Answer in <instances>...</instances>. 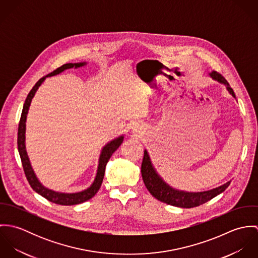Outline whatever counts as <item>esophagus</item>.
Segmentation results:
<instances>
[{
  "mask_svg": "<svg viewBox=\"0 0 258 258\" xmlns=\"http://www.w3.org/2000/svg\"><path fill=\"white\" fill-rule=\"evenodd\" d=\"M132 130H133V132H140V128H139V125H137V124L133 125V127H132Z\"/></svg>",
  "mask_w": 258,
  "mask_h": 258,
  "instance_id": "esophagus-1",
  "label": "esophagus"
}]
</instances>
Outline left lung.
Segmentation results:
<instances>
[{
    "mask_svg": "<svg viewBox=\"0 0 258 258\" xmlns=\"http://www.w3.org/2000/svg\"><path fill=\"white\" fill-rule=\"evenodd\" d=\"M211 76L218 80L219 82L224 83L227 86L228 91L230 94L235 97V94L232 90V88L229 86L228 82L226 79L221 75V74L217 72H213L211 74ZM141 173H142V178L144 181V184L146 185L148 190L150 194L159 200L162 203H165L170 206H175L179 208H184V209H190V208H196L199 207L218 195L221 194L225 188L230 184V182H227L226 184H222L219 187H216L211 190L207 191H201V192H186L183 190H178L170 185L166 184L156 173L155 169L153 168L147 151H144V158L141 166Z\"/></svg>",
    "mask_w": 258,
    "mask_h": 258,
    "instance_id": "8db88e82",
    "label": "left lung"
}]
</instances>
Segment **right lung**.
Instances as JSON below:
<instances>
[{
    "label": "right lung",
    "instance_id": "obj_1",
    "mask_svg": "<svg viewBox=\"0 0 258 258\" xmlns=\"http://www.w3.org/2000/svg\"><path fill=\"white\" fill-rule=\"evenodd\" d=\"M84 64H85V62L66 63V64L61 66L60 68L56 69L55 71H53L52 73L45 75L44 77H41L35 84V86L32 88V90L30 91V93L27 96V99L25 101L23 111H22L20 123H19V129H18V150H19L20 157H21V160H22V165H23V168H24V172H25V175L27 177V180H28L29 184H31V186L33 187V189L35 191H37V194H39L41 197L45 198L47 201H49L53 204H56V205H61V206L78 205V204H81V203H84V202L90 200L91 198H93L95 196V194L98 191V189L100 188L101 184H102L106 164H107L108 160L110 159L112 154L121 145V143L123 142V138H124L123 136H121L119 138H116L115 140L111 141L110 143H108L105 147L102 149V152H101L100 158H99V165H98L95 180H94L93 184H91L90 187H88L87 189H85L83 191H80V192H75V194H61V192H56V191H53L51 189H48L38 182L33 169H32V166H31V163H30L27 151H26V145H25L26 120H27V114H28L29 107L31 105V101H32L38 86L42 83V81L45 79V77L60 74L61 72L66 71L68 69L80 68Z\"/></svg>",
    "mask_w": 258,
    "mask_h": 258
}]
</instances>
